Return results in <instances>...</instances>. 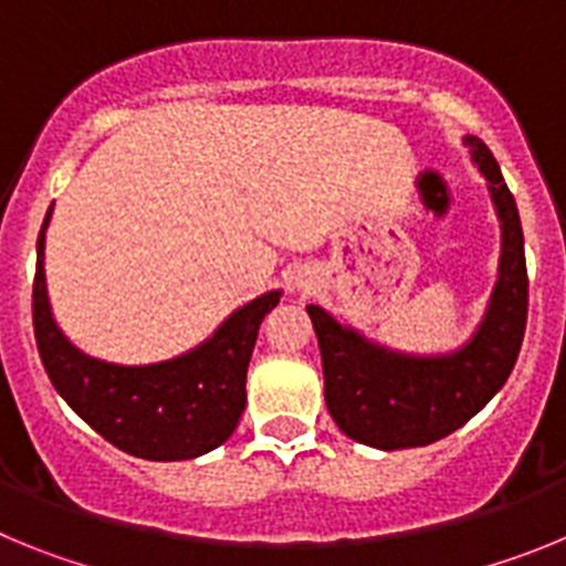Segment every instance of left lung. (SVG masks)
<instances>
[{"label": "left lung", "instance_id": "1", "mask_svg": "<svg viewBox=\"0 0 566 566\" xmlns=\"http://www.w3.org/2000/svg\"><path fill=\"white\" fill-rule=\"evenodd\" d=\"M502 227L499 277L476 332L459 348L411 354L365 337L326 308L306 306L323 357L326 405L345 437L377 451L422 448L462 428L502 391L527 326V263L518 209L496 158L464 135Z\"/></svg>", "mask_w": 566, "mask_h": 566}]
</instances>
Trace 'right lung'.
<instances>
[{
  "instance_id": "right-lung-1",
  "label": "right lung",
  "mask_w": 566,
  "mask_h": 566,
  "mask_svg": "<svg viewBox=\"0 0 566 566\" xmlns=\"http://www.w3.org/2000/svg\"><path fill=\"white\" fill-rule=\"evenodd\" d=\"M36 240L33 332L59 397L109 444L149 462H184L227 442L247 408V368L258 328L283 292L234 308L203 343L172 359L122 365L90 357L59 328L44 277V232Z\"/></svg>"
}]
</instances>
